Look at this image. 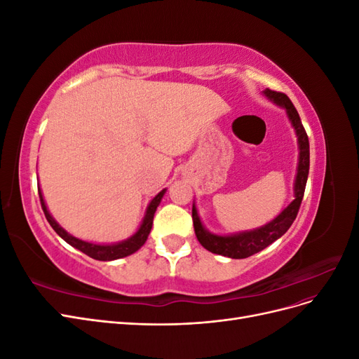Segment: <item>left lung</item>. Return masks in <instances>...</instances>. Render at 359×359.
Returning a JSON list of instances; mask_svg holds the SVG:
<instances>
[{
    "label": "left lung",
    "mask_w": 359,
    "mask_h": 359,
    "mask_svg": "<svg viewBox=\"0 0 359 359\" xmlns=\"http://www.w3.org/2000/svg\"><path fill=\"white\" fill-rule=\"evenodd\" d=\"M264 95L268 100L274 102L281 107H285L289 121L292 127L295 128V133L298 137L299 157H298L295 186H293L295 199H293L274 220H271L265 226H260L253 231H245V232L232 233V235H215L206 231L199 219L196 206L193 203L191 217H193L194 233L198 236V241L202 244V247L208 250V252L232 257V259H245L255 253H259L260 250L266 248L269 244H273L281 235H285L287 232L293 220L297 219V214L299 211V206L304 198V190H306V184L309 178V169H310L309 136L306 133V130H304V126L301 123V118L295 109V106H293L289 97L283 93L266 88L264 91Z\"/></svg>",
    "instance_id": "left-lung-1"
}]
</instances>
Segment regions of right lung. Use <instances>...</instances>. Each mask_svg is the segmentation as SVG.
<instances>
[{
  "label": "right lung",
  "mask_w": 359,
  "mask_h": 359,
  "mask_svg": "<svg viewBox=\"0 0 359 359\" xmlns=\"http://www.w3.org/2000/svg\"><path fill=\"white\" fill-rule=\"evenodd\" d=\"M165 193H166V189L161 190L157 194V196L149 202L147 212H145V217L142 220V224L139 226V229L135 235L127 238V240H124V241H119V243H115V244H93V243H88V241H82V240H79V238H76V236L70 235L67 231L62 229V227L55 222V219H53V217L49 214L48 206L45 203V199H43L41 190L39 187V196H40L41 208H43V212H45V215H46V220L52 226V229L55 231L62 238V240L69 243L72 247L81 250L82 253H85L86 256H90L95 260H115V259H121V257L130 256V255H133L135 252H137V250L142 247L147 241V238L151 232V227H153L156 210H157L158 203L161 202V198L165 196Z\"/></svg>",
  "instance_id": "obj_1"
}]
</instances>
